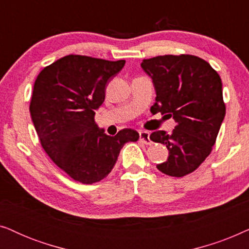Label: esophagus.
Returning <instances> with one entry per match:
<instances>
[{"label": "esophagus", "instance_id": "obj_1", "mask_svg": "<svg viewBox=\"0 0 249 249\" xmlns=\"http://www.w3.org/2000/svg\"><path fill=\"white\" fill-rule=\"evenodd\" d=\"M139 139H141V141L146 145H151L152 144L151 138H149V132H147V131H141V132H139Z\"/></svg>", "mask_w": 249, "mask_h": 249}]
</instances>
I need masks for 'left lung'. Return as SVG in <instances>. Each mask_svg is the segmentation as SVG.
I'll return each mask as SVG.
<instances>
[{"label": "left lung", "instance_id": "1", "mask_svg": "<svg viewBox=\"0 0 249 249\" xmlns=\"http://www.w3.org/2000/svg\"><path fill=\"white\" fill-rule=\"evenodd\" d=\"M142 68L156 90L151 112L177 122L171 134L158 130L149 136L169 151L166 162L156 168L177 178L189 175L211 154L226 115L219 73L205 60L189 54L155 56L142 61Z\"/></svg>", "mask_w": 249, "mask_h": 249}]
</instances>
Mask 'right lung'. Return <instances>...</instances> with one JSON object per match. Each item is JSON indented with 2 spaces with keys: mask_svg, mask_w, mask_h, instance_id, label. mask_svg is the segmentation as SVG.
<instances>
[{
  "mask_svg": "<svg viewBox=\"0 0 249 249\" xmlns=\"http://www.w3.org/2000/svg\"><path fill=\"white\" fill-rule=\"evenodd\" d=\"M124 63L70 54L37 76L29 107L34 127L46 154L76 181L91 185L107 178L125 142L138 141L129 128L105 135L94 119L107 81Z\"/></svg>",
  "mask_w": 249,
  "mask_h": 249,
  "instance_id": "add662e5",
  "label": "right lung"
}]
</instances>
